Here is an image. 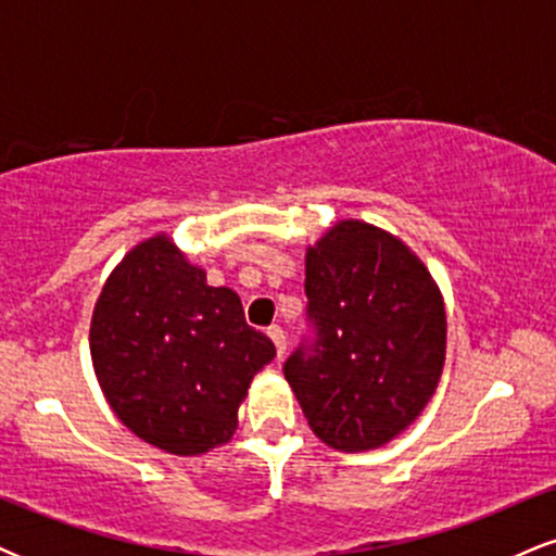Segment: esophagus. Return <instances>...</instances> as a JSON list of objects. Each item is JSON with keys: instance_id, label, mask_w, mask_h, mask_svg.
Returning a JSON list of instances; mask_svg holds the SVG:
<instances>
[{"instance_id": "esophagus-1", "label": "esophagus", "mask_w": 556, "mask_h": 556, "mask_svg": "<svg viewBox=\"0 0 556 556\" xmlns=\"http://www.w3.org/2000/svg\"><path fill=\"white\" fill-rule=\"evenodd\" d=\"M266 334L271 337L274 348H277V355H279V358H282L285 350H287V334H285V329H282V327H277V324H274V327H269V331H266Z\"/></svg>"}]
</instances>
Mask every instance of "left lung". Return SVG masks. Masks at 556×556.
Returning a JSON list of instances; mask_svg holds the SVG:
<instances>
[{"mask_svg":"<svg viewBox=\"0 0 556 556\" xmlns=\"http://www.w3.org/2000/svg\"><path fill=\"white\" fill-rule=\"evenodd\" d=\"M308 334L282 371L334 450L387 444L420 416L444 366L446 318L426 266L392 235L340 222L305 253Z\"/></svg>","mask_w":556,"mask_h":556,"instance_id":"left-lung-1","label":"left lung"}]
</instances>
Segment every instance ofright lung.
Returning a JSON list of instances; mask_svg holds the SVG:
<instances>
[{"label": "right lung", "mask_w": 556, "mask_h": 556, "mask_svg": "<svg viewBox=\"0 0 556 556\" xmlns=\"http://www.w3.org/2000/svg\"><path fill=\"white\" fill-rule=\"evenodd\" d=\"M274 355L238 292L206 285L164 235L127 253L93 311L91 358L112 410L172 455L229 442L251 379Z\"/></svg>", "instance_id": "right-lung-1"}]
</instances>
